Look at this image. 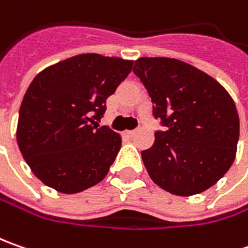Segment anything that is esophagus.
Masks as SVG:
<instances>
[{
    "label": "esophagus",
    "mask_w": 248,
    "mask_h": 248,
    "mask_svg": "<svg viewBox=\"0 0 248 248\" xmlns=\"http://www.w3.org/2000/svg\"><path fill=\"white\" fill-rule=\"evenodd\" d=\"M135 132H137V129H132V131H125L124 134H125L127 137H134V135H135Z\"/></svg>",
    "instance_id": "obj_1"
}]
</instances>
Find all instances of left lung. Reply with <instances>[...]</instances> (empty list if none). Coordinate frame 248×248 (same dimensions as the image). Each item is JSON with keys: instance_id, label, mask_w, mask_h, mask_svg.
I'll return each mask as SVG.
<instances>
[{"instance_id": "obj_1", "label": "left lung", "mask_w": 248, "mask_h": 248, "mask_svg": "<svg viewBox=\"0 0 248 248\" xmlns=\"http://www.w3.org/2000/svg\"><path fill=\"white\" fill-rule=\"evenodd\" d=\"M134 73L167 131L142 152L150 179L176 196H193L215 185L233 164L239 114L224 87L189 63L172 58H139Z\"/></svg>"}]
</instances>
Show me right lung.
Here are the masks:
<instances>
[{
    "label": "right lung",
    "mask_w": 248,
    "mask_h": 248,
    "mask_svg": "<svg viewBox=\"0 0 248 248\" xmlns=\"http://www.w3.org/2000/svg\"><path fill=\"white\" fill-rule=\"evenodd\" d=\"M131 70L132 61L81 53L34 77L20 105L16 140L43 184L73 195L108 175L121 137L95 124Z\"/></svg>",
    "instance_id": "obj_1"
}]
</instances>
